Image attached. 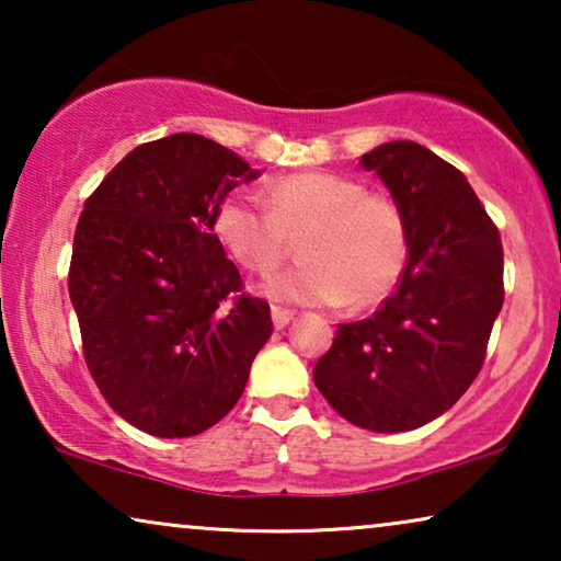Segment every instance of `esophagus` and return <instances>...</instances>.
<instances>
[{"instance_id": "obj_1", "label": "esophagus", "mask_w": 561, "mask_h": 561, "mask_svg": "<svg viewBox=\"0 0 561 561\" xmlns=\"http://www.w3.org/2000/svg\"><path fill=\"white\" fill-rule=\"evenodd\" d=\"M271 313H273V324H275V329H283V327L288 324L290 319H294V311L283 309V306H273Z\"/></svg>"}]
</instances>
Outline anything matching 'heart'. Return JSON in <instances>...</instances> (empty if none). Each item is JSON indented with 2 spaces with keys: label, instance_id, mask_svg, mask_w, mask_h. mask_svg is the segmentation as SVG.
<instances>
[{
  "label": "heart",
  "instance_id": "obj_1",
  "mask_svg": "<svg viewBox=\"0 0 561 561\" xmlns=\"http://www.w3.org/2000/svg\"><path fill=\"white\" fill-rule=\"evenodd\" d=\"M214 234L255 275L278 271L290 240L304 237V263L267 286L275 298L298 304L373 309L393 294L409 255L401 206L334 173L273 181L265 204L242 191L229 194L214 211Z\"/></svg>",
  "mask_w": 561,
  "mask_h": 561
}]
</instances>
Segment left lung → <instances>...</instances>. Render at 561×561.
<instances>
[{
	"label": "left lung",
	"instance_id": "left-lung-1",
	"mask_svg": "<svg viewBox=\"0 0 561 561\" xmlns=\"http://www.w3.org/2000/svg\"><path fill=\"white\" fill-rule=\"evenodd\" d=\"M401 206L409 263L370 319L336 327L313 365L329 405L370 432H411L451 409L485 363L503 306L501 232L455 165L411 140L359 158Z\"/></svg>",
	"mask_w": 561,
	"mask_h": 561
}]
</instances>
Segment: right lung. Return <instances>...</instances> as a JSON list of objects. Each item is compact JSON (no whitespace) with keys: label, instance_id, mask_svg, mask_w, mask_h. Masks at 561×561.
<instances>
[{"label":"right lung","instance_id":"add662e5","mask_svg":"<svg viewBox=\"0 0 561 561\" xmlns=\"http://www.w3.org/2000/svg\"><path fill=\"white\" fill-rule=\"evenodd\" d=\"M257 175L194 133L145 142L87 198L68 294L104 401L163 439L196 436L240 401L271 340V306L244 294L214 211Z\"/></svg>","mask_w":561,"mask_h":561}]
</instances>
